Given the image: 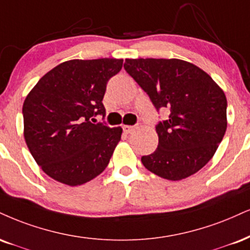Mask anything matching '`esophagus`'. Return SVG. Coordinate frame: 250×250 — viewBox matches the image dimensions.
<instances>
[{
  "label": "esophagus",
  "instance_id": "1",
  "mask_svg": "<svg viewBox=\"0 0 250 250\" xmlns=\"http://www.w3.org/2000/svg\"><path fill=\"white\" fill-rule=\"evenodd\" d=\"M123 131H125V134H130L131 131H134L135 129H136V125H123Z\"/></svg>",
  "mask_w": 250,
  "mask_h": 250
}]
</instances>
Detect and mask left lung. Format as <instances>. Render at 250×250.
<instances>
[{
    "instance_id": "obj_1",
    "label": "left lung",
    "mask_w": 250,
    "mask_h": 250,
    "mask_svg": "<svg viewBox=\"0 0 250 250\" xmlns=\"http://www.w3.org/2000/svg\"><path fill=\"white\" fill-rule=\"evenodd\" d=\"M125 70L169 117L156 125L158 146L141 158L164 179L188 178L208 163L227 129V99L205 71L180 59H125Z\"/></svg>"
}]
</instances>
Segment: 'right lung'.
<instances>
[{
    "label": "right lung",
    "instance_id": "1",
    "mask_svg": "<svg viewBox=\"0 0 250 250\" xmlns=\"http://www.w3.org/2000/svg\"><path fill=\"white\" fill-rule=\"evenodd\" d=\"M123 59H73L47 72L23 104L24 138L36 163L57 182L78 186L107 167L122 128L93 123Z\"/></svg>",
    "mask_w": 250,
    "mask_h": 250
}]
</instances>
